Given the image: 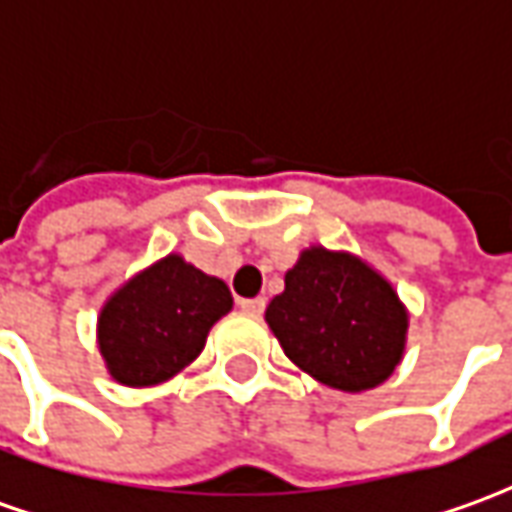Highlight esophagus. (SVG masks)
Wrapping results in <instances>:
<instances>
[{
	"instance_id": "1",
	"label": "esophagus",
	"mask_w": 512,
	"mask_h": 512,
	"mask_svg": "<svg viewBox=\"0 0 512 512\" xmlns=\"http://www.w3.org/2000/svg\"><path fill=\"white\" fill-rule=\"evenodd\" d=\"M238 305H241L243 314L260 316V314H263V308H266V300H263V297H255V300H241Z\"/></svg>"
}]
</instances>
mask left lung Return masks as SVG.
<instances>
[{"mask_svg": "<svg viewBox=\"0 0 512 512\" xmlns=\"http://www.w3.org/2000/svg\"><path fill=\"white\" fill-rule=\"evenodd\" d=\"M266 322L302 373L330 389L364 392L401 364L409 311L367 260L308 246L285 271L283 294L269 302Z\"/></svg>", "mask_w": 512, "mask_h": 512, "instance_id": "obj_1", "label": "left lung"}]
</instances>
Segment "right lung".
Segmentation results:
<instances>
[{
	"label": "right lung",
	"mask_w": 512,
	"mask_h": 512,
	"mask_svg": "<svg viewBox=\"0 0 512 512\" xmlns=\"http://www.w3.org/2000/svg\"><path fill=\"white\" fill-rule=\"evenodd\" d=\"M232 311L224 280L182 255H168L128 277L97 316V347L123 387L170 381L198 358L210 328Z\"/></svg>",
	"instance_id": "add662e5"
}]
</instances>
